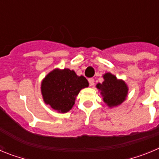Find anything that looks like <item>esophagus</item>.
Returning <instances> with one entry per match:
<instances>
[{"mask_svg":"<svg viewBox=\"0 0 159 159\" xmlns=\"http://www.w3.org/2000/svg\"><path fill=\"white\" fill-rule=\"evenodd\" d=\"M88 82H89V84H90V86H93L94 84H95V80L92 78L89 79L88 80Z\"/></svg>","mask_w":159,"mask_h":159,"instance_id":"34e87169","label":"esophagus"}]
</instances>
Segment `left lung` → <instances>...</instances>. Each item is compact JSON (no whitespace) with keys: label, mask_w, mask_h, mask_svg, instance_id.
Returning <instances> with one entry per match:
<instances>
[{"label":"left lung","mask_w":159,"mask_h":159,"mask_svg":"<svg viewBox=\"0 0 159 159\" xmlns=\"http://www.w3.org/2000/svg\"><path fill=\"white\" fill-rule=\"evenodd\" d=\"M104 81L98 84L96 88L100 91L102 99L109 107L119 106L126 99L128 87L122 80H118L116 75L107 72L103 75Z\"/></svg>","instance_id":"1"}]
</instances>
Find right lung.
Here are the masks:
<instances>
[{
	"label": "right lung",
	"instance_id": "add662e5",
	"mask_svg": "<svg viewBox=\"0 0 159 159\" xmlns=\"http://www.w3.org/2000/svg\"><path fill=\"white\" fill-rule=\"evenodd\" d=\"M87 79L73 70L54 69L41 83V93L46 104L60 113L69 111L80 90L88 87Z\"/></svg>",
	"mask_w": 159,
	"mask_h": 159
}]
</instances>
